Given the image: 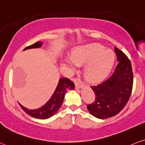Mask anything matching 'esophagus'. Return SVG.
Returning <instances> with one entry per match:
<instances>
[{
	"label": "esophagus",
	"instance_id": "esophagus-1",
	"mask_svg": "<svg viewBox=\"0 0 145 145\" xmlns=\"http://www.w3.org/2000/svg\"><path fill=\"white\" fill-rule=\"evenodd\" d=\"M75 85H76V89H79V88H82V87L84 86L83 84L77 81V80H76V81H75Z\"/></svg>",
	"mask_w": 145,
	"mask_h": 145
}]
</instances>
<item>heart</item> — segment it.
Instances as JSON below:
<instances>
[{
  "label": "heart",
  "instance_id": "obj_1",
  "mask_svg": "<svg viewBox=\"0 0 145 145\" xmlns=\"http://www.w3.org/2000/svg\"><path fill=\"white\" fill-rule=\"evenodd\" d=\"M115 62V55L99 44H89L76 48L72 57H66L64 65L74 71L78 66L86 65L84 74L90 81H99L109 74Z\"/></svg>",
  "mask_w": 145,
  "mask_h": 145
}]
</instances>
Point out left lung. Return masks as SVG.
Listing matches in <instances>:
<instances>
[{
  "label": "left lung",
  "instance_id": "1",
  "mask_svg": "<svg viewBox=\"0 0 145 145\" xmlns=\"http://www.w3.org/2000/svg\"><path fill=\"white\" fill-rule=\"evenodd\" d=\"M119 61L113 74L105 81L91 86L95 95L94 103L87 108L93 116L107 119L119 113L131 95L133 86V72L131 62L122 51L115 47Z\"/></svg>",
  "mask_w": 145,
  "mask_h": 145
}]
</instances>
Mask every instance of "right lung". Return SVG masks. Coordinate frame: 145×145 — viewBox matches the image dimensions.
<instances>
[{
	"mask_svg": "<svg viewBox=\"0 0 145 145\" xmlns=\"http://www.w3.org/2000/svg\"><path fill=\"white\" fill-rule=\"evenodd\" d=\"M42 45V42H37L31 46H27L24 48V50L40 48ZM74 88L75 85L73 82H71L70 80L67 78H63L59 80L57 88L51 98L42 107L32 110V109H27L20 103L19 104L23 110L33 118H38V119H48L53 116V115H55V113L61 107L67 90H73Z\"/></svg>",
	"mask_w": 145,
	"mask_h": 145,
	"instance_id": "obj_1",
	"label": "right lung"
}]
</instances>
